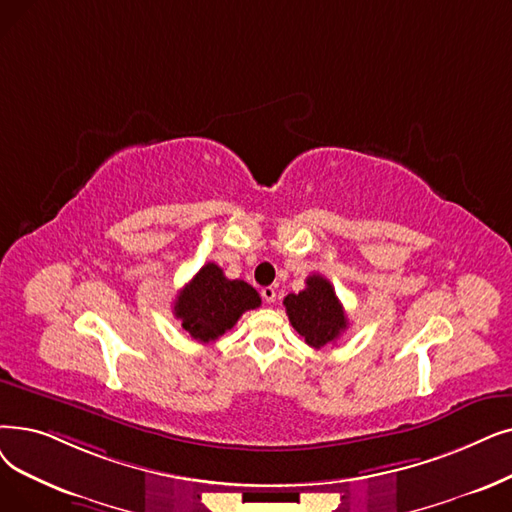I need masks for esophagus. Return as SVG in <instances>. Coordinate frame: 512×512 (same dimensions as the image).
Returning a JSON list of instances; mask_svg holds the SVG:
<instances>
[{
  "instance_id": "1",
  "label": "esophagus",
  "mask_w": 512,
  "mask_h": 512,
  "mask_svg": "<svg viewBox=\"0 0 512 512\" xmlns=\"http://www.w3.org/2000/svg\"><path fill=\"white\" fill-rule=\"evenodd\" d=\"M261 297H263L265 303H274V301H276V288H274V286L261 288Z\"/></svg>"
}]
</instances>
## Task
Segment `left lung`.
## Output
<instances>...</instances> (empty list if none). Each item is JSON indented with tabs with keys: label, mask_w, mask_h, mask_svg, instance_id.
<instances>
[{
	"label": "left lung",
	"mask_w": 512,
	"mask_h": 512,
	"mask_svg": "<svg viewBox=\"0 0 512 512\" xmlns=\"http://www.w3.org/2000/svg\"><path fill=\"white\" fill-rule=\"evenodd\" d=\"M284 307L293 328L314 349L335 343L347 330V316L335 288L320 274H311L297 295H286Z\"/></svg>",
	"instance_id": "left-lung-1"
}]
</instances>
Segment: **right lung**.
<instances>
[{"label": "right lung", "mask_w": 512, "mask_h": 512, "mask_svg": "<svg viewBox=\"0 0 512 512\" xmlns=\"http://www.w3.org/2000/svg\"><path fill=\"white\" fill-rule=\"evenodd\" d=\"M261 305V297L244 280H228L215 263H205L182 288L173 316L198 343H213L230 330L244 311Z\"/></svg>", "instance_id": "right-lung-1"}]
</instances>
